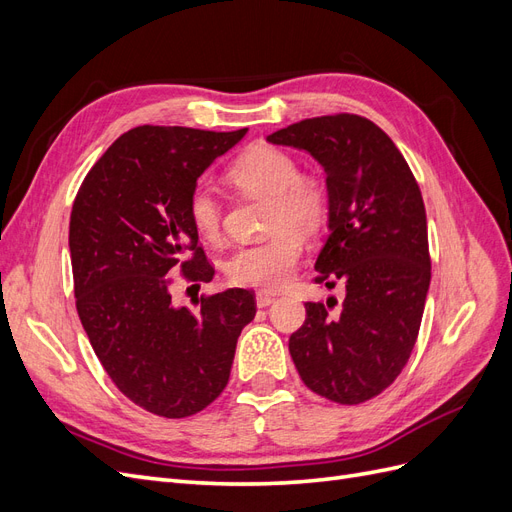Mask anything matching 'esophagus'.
<instances>
[{"mask_svg":"<svg viewBox=\"0 0 512 512\" xmlns=\"http://www.w3.org/2000/svg\"><path fill=\"white\" fill-rule=\"evenodd\" d=\"M273 303H275L273 294H267V292H258V294H256V305H258V307H269V305H273Z\"/></svg>","mask_w":512,"mask_h":512,"instance_id":"34e87169","label":"esophagus"}]
</instances>
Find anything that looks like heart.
Segmentation results:
<instances>
[{
	"mask_svg": "<svg viewBox=\"0 0 512 512\" xmlns=\"http://www.w3.org/2000/svg\"><path fill=\"white\" fill-rule=\"evenodd\" d=\"M228 181L247 196L269 198L267 230L273 235L245 245L226 262L235 284L282 290L290 284L303 252V237H314L329 218V190L322 179L299 173L288 151L254 145L230 164ZM188 218L207 241L220 237L222 205L209 188H196L188 198Z\"/></svg>",
	"mask_w": 512,
	"mask_h": 512,
	"instance_id": "obj_1",
	"label": "heart"
}]
</instances>
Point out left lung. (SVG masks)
<instances>
[{
    "label": "left lung",
    "instance_id": "8db88e82",
    "mask_svg": "<svg viewBox=\"0 0 512 512\" xmlns=\"http://www.w3.org/2000/svg\"><path fill=\"white\" fill-rule=\"evenodd\" d=\"M267 141L309 153L327 173L329 237L316 282L346 284L337 314L305 303V324L288 342L294 367L314 393L363 404L401 374L421 329L431 282L421 190L391 138L359 115L303 119Z\"/></svg>",
    "mask_w": 512,
    "mask_h": 512
}]
</instances>
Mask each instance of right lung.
Here are the masks:
<instances>
[{
	"instance_id": "right-lung-1",
	"label": "right lung",
	"mask_w": 512,
	"mask_h": 512,
	"mask_svg": "<svg viewBox=\"0 0 512 512\" xmlns=\"http://www.w3.org/2000/svg\"><path fill=\"white\" fill-rule=\"evenodd\" d=\"M138 126L89 170L70 215L76 312L117 389L166 418L192 416L228 384L237 339L256 316L250 290L173 305L177 267L211 282L188 198L198 177L245 136Z\"/></svg>"
}]
</instances>
